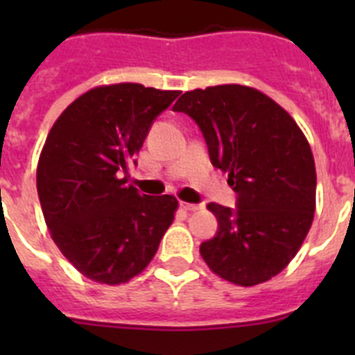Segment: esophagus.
<instances>
[{
	"instance_id": "34e87169",
	"label": "esophagus",
	"mask_w": 355,
	"mask_h": 355,
	"mask_svg": "<svg viewBox=\"0 0 355 355\" xmlns=\"http://www.w3.org/2000/svg\"><path fill=\"white\" fill-rule=\"evenodd\" d=\"M181 208H183L184 211H199V209L202 208V206H200V205H192V202H183V200H181Z\"/></svg>"
}]
</instances>
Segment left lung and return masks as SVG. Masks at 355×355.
<instances>
[{"instance_id":"1","label":"left lung","mask_w":355,"mask_h":355,"mask_svg":"<svg viewBox=\"0 0 355 355\" xmlns=\"http://www.w3.org/2000/svg\"><path fill=\"white\" fill-rule=\"evenodd\" d=\"M199 124L216 168L227 172L236 208L209 202L215 238L200 243L209 270L238 286L283 272L299 252L316 208L311 147L283 106L245 85L188 90L175 101Z\"/></svg>"}]
</instances>
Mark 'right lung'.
I'll use <instances>...</instances> for the list:
<instances>
[{
    "label": "right lung",
    "instance_id": "add662e5",
    "mask_svg": "<svg viewBox=\"0 0 355 355\" xmlns=\"http://www.w3.org/2000/svg\"><path fill=\"white\" fill-rule=\"evenodd\" d=\"M180 90L140 83L94 87L62 112L37 165L53 241L85 277L117 286L142 274L174 222V196H140L128 168L156 115Z\"/></svg>",
    "mask_w": 355,
    "mask_h": 355
}]
</instances>
